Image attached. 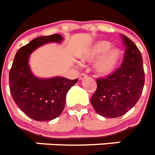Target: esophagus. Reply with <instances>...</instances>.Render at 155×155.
I'll list each match as a JSON object with an SVG mask.
<instances>
[{
	"mask_svg": "<svg viewBox=\"0 0 155 155\" xmlns=\"http://www.w3.org/2000/svg\"><path fill=\"white\" fill-rule=\"evenodd\" d=\"M85 78H87V74H85V73H81L80 74V76H79V79H80V80H83V79Z\"/></svg>",
	"mask_w": 155,
	"mask_h": 155,
	"instance_id": "1",
	"label": "esophagus"
}]
</instances>
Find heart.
I'll return each instance as SVG.
<instances>
[{
  "instance_id": "1",
  "label": "heart",
  "mask_w": 155,
  "mask_h": 155,
  "mask_svg": "<svg viewBox=\"0 0 155 155\" xmlns=\"http://www.w3.org/2000/svg\"><path fill=\"white\" fill-rule=\"evenodd\" d=\"M111 43L107 41H99L92 46L85 54L89 61H95L96 71L101 75H109L114 72L121 58V52L119 49L111 47Z\"/></svg>"
}]
</instances>
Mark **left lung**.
Listing matches in <instances>:
<instances>
[{
	"instance_id": "obj_1",
	"label": "left lung",
	"mask_w": 155,
	"mask_h": 155,
	"mask_svg": "<svg viewBox=\"0 0 155 155\" xmlns=\"http://www.w3.org/2000/svg\"><path fill=\"white\" fill-rule=\"evenodd\" d=\"M122 64L105 78L97 79V88L90 102L96 112L104 117L116 118L128 112L141 97L145 81L143 57L139 48L124 35Z\"/></svg>"
}]
</instances>
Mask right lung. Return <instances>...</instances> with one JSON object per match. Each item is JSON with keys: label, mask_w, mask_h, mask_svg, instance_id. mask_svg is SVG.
<instances>
[{"label": "right lung", "mask_w": 155, "mask_h": 155, "mask_svg": "<svg viewBox=\"0 0 155 155\" xmlns=\"http://www.w3.org/2000/svg\"><path fill=\"white\" fill-rule=\"evenodd\" d=\"M61 35L40 36L20 47L14 58L9 71V89L12 97L28 116L37 121L55 119L62 112L66 93L78 79L70 80L62 77L37 78L28 66L30 54L50 42H61Z\"/></svg>", "instance_id": "right-lung-1"}]
</instances>
